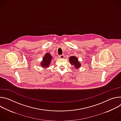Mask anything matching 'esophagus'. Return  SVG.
Wrapping results in <instances>:
<instances>
[{"instance_id":"obj_1","label":"esophagus","mask_w":121,"mask_h":121,"mask_svg":"<svg viewBox=\"0 0 121 121\" xmlns=\"http://www.w3.org/2000/svg\"><path fill=\"white\" fill-rule=\"evenodd\" d=\"M60 58H62V59H63V58H64V55H60V56H59Z\"/></svg>"}]
</instances>
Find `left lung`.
<instances>
[{
    "label": "left lung",
    "mask_w": 121,
    "mask_h": 121,
    "mask_svg": "<svg viewBox=\"0 0 121 121\" xmlns=\"http://www.w3.org/2000/svg\"><path fill=\"white\" fill-rule=\"evenodd\" d=\"M69 62L71 63V65H73L76 68H78L80 67L81 64L79 62L78 58L75 56H71L69 57Z\"/></svg>",
    "instance_id": "left-lung-1"
}]
</instances>
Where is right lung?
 Returning <instances> with one entry per match:
<instances>
[{"label": "right lung", "mask_w": 121, "mask_h": 121, "mask_svg": "<svg viewBox=\"0 0 121 121\" xmlns=\"http://www.w3.org/2000/svg\"><path fill=\"white\" fill-rule=\"evenodd\" d=\"M52 56L49 53L46 54L43 58L42 62H41V66L43 67H48L50 65Z\"/></svg>", "instance_id": "right-lung-1"}]
</instances>
